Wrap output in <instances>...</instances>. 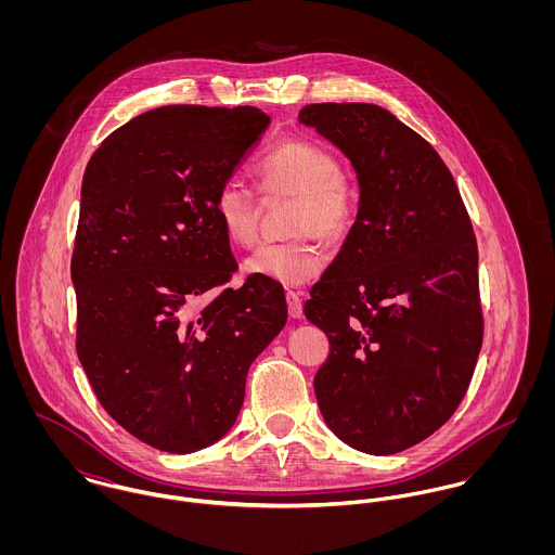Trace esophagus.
Here are the masks:
<instances>
[{"label":"esophagus","instance_id":"esophagus-1","mask_svg":"<svg viewBox=\"0 0 555 555\" xmlns=\"http://www.w3.org/2000/svg\"><path fill=\"white\" fill-rule=\"evenodd\" d=\"M286 304H288V314H291V318L304 317V304H301V297L297 293L288 291L286 293Z\"/></svg>","mask_w":555,"mask_h":555}]
</instances>
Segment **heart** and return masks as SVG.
<instances>
[{
    "instance_id": "1",
    "label": "heart",
    "mask_w": 555,
    "mask_h": 555,
    "mask_svg": "<svg viewBox=\"0 0 555 555\" xmlns=\"http://www.w3.org/2000/svg\"><path fill=\"white\" fill-rule=\"evenodd\" d=\"M258 181L267 198L293 196L291 241L267 243L247 256L243 269L249 275L273 280L284 286H301L320 275L326 251L318 243L339 241L352 227L357 192L339 170L337 158L308 139L278 143L258 162ZM216 216L233 243L249 247L258 238V196L241 179L220 183L214 198Z\"/></svg>"
}]
</instances>
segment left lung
I'll list each match as a JSON object with an SVG mask.
<instances>
[{
    "label": "left lung",
    "instance_id": "8db88e82",
    "mask_svg": "<svg viewBox=\"0 0 555 555\" xmlns=\"http://www.w3.org/2000/svg\"><path fill=\"white\" fill-rule=\"evenodd\" d=\"M299 124L350 159L357 220L306 317L331 352L314 378L328 429L393 455L457 410L482 344L475 231L436 150L376 104H308Z\"/></svg>",
    "mask_w": 555,
    "mask_h": 555
}]
</instances>
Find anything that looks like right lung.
Returning <instances> with one entry per match:
<instances>
[{
	"label": "right lung",
	"instance_id": "1",
	"mask_svg": "<svg viewBox=\"0 0 555 555\" xmlns=\"http://www.w3.org/2000/svg\"><path fill=\"white\" fill-rule=\"evenodd\" d=\"M271 117L162 106L115 130L80 188L77 352L102 408L134 438L194 453L229 434L251 361L284 328V288L237 271L214 198Z\"/></svg>",
	"mask_w": 555,
	"mask_h": 555
}]
</instances>
